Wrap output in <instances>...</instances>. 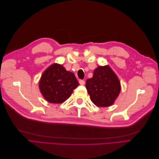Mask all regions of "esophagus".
I'll list each match as a JSON object with an SVG mask.
<instances>
[{"label": "esophagus", "instance_id": "34e87169", "mask_svg": "<svg viewBox=\"0 0 159 159\" xmlns=\"http://www.w3.org/2000/svg\"><path fill=\"white\" fill-rule=\"evenodd\" d=\"M79 82H80V85H84L85 81H84V80H80L79 81Z\"/></svg>", "mask_w": 159, "mask_h": 159}]
</instances>
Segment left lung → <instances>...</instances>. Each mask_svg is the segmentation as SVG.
<instances>
[{
  "label": "left lung",
  "mask_w": 159,
  "mask_h": 159,
  "mask_svg": "<svg viewBox=\"0 0 159 159\" xmlns=\"http://www.w3.org/2000/svg\"><path fill=\"white\" fill-rule=\"evenodd\" d=\"M85 86L91 102L98 107L111 105L121 91L117 76L108 66H98L92 78L86 80Z\"/></svg>",
  "instance_id": "1"
}]
</instances>
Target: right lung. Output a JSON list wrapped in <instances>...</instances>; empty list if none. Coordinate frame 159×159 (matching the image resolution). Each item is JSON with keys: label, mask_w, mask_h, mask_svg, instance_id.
Instances as JSON below:
<instances>
[{"label": "right lung", "mask_w": 159, "mask_h": 159, "mask_svg": "<svg viewBox=\"0 0 159 159\" xmlns=\"http://www.w3.org/2000/svg\"><path fill=\"white\" fill-rule=\"evenodd\" d=\"M79 85L75 75L64 66L54 64L42 74L39 88L43 97L52 103H61L68 99Z\"/></svg>", "instance_id": "add662e5"}]
</instances>
